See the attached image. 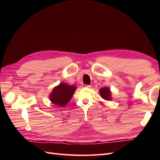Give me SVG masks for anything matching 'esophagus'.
I'll return each instance as SVG.
<instances>
[{
	"label": "esophagus",
	"instance_id": "obj_1",
	"mask_svg": "<svg viewBox=\"0 0 160 160\" xmlns=\"http://www.w3.org/2000/svg\"><path fill=\"white\" fill-rule=\"evenodd\" d=\"M82 87H83V88H91V85H85V84L82 85Z\"/></svg>",
	"mask_w": 160,
	"mask_h": 160
}]
</instances>
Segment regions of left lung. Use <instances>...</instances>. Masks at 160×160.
Wrapping results in <instances>:
<instances>
[{
	"label": "left lung",
	"instance_id": "left-lung-1",
	"mask_svg": "<svg viewBox=\"0 0 160 160\" xmlns=\"http://www.w3.org/2000/svg\"><path fill=\"white\" fill-rule=\"evenodd\" d=\"M99 93L101 98L105 100L109 101L112 99V98H111V93L110 89L108 88H103L100 89Z\"/></svg>",
	"mask_w": 160,
	"mask_h": 160
}]
</instances>
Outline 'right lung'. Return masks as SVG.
<instances>
[{"label":"right lung","instance_id":"add662e5","mask_svg":"<svg viewBox=\"0 0 160 160\" xmlns=\"http://www.w3.org/2000/svg\"><path fill=\"white\" fill-rule=\"evenodd\" d=\"M76 89L77 87L75 85L61 83L53 88L49 95V99L53 104L63 107L71 100Z\"/></svg>","mask_w":160,"mask_h":160}]
</instances>
